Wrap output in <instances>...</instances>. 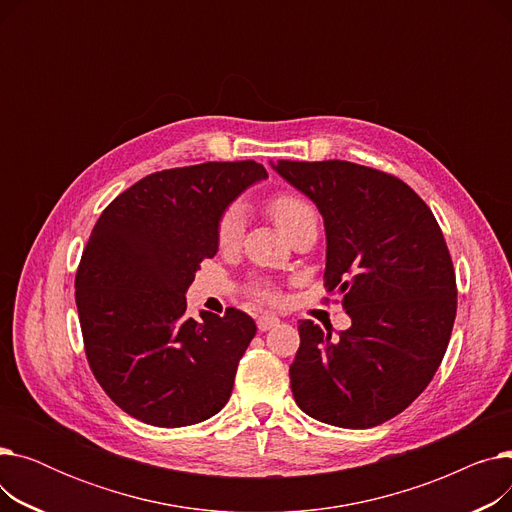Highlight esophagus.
I'll use <instances>...</instances> for the list:
<instances>
[{"instance_id": "34e87169", "label": "esophagus", "mask_w": 512, "mask_h": 512, "mask_svg": "<svg viewBox=\"0 0 512 512\" xmlns=\"http://www.w3.org/2000/svg\"><path fill=\"white\" fill-rule=\"evenodd\" d=\"M278 324H280V319H278L276 315H261V317L257 319V328H259L261 332L272 330V328H276Z\"/></svg>"}]
</instances>
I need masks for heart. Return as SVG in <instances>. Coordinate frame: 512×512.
<instances>
[{"mask_svg": "<svg viewBox=\"0 0 512 512\" xmlns=\"http://www.w3.org/2000/svg\"><path fill=\"white\" fill-rule=\"evenodd\" d=\"M267 209L274 215L278 228L288 234L307 220H317L313 205L294 193H278L267 203ZM245 230V211L240 205H230L218 222V245L222 249H234ZM253 294L263 303H278L280 294L274 286L259 282L253 286Z\"/></svg>", "mask_w": 512, "mask_h": 512, "instance_id": "heart-1", "label": "heart"}]
</instances>
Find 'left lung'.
Listing matches in <instances>:
<instances>
[{
  "label": "left lung",
  "instance_id": "obj_1",
  "mask_svg": "<svg viewBox=\"0 0 512 512\" xmlns=\"http://www.w3.org/2000/svg\"><path fill=\"white\" fill-rule=\"evenodd\" d=\"M274 170L324 218V280L353 321L338 336L301 321L292 396L317 421L380 425L427 388L446 353L456 280L444 234L413 188L386 172L340 159H280Z\"/></svg>",
  "mask_w": 512,
  "mask_h": 512
}]
</instances>
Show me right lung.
I'll list each match as a JSON object with an SVG mask.
<instances>
[{
  "mask_svg": "<svg viewBox=\"0 0 512 512\" xmlns=\"http://www.w3.org/2000/svg\"><path fill=\"white\" fill-rule=\"evenodd\" d=\"M257 161H207L145 176L103 209L76 272L89 367L130 417L184 427L220 413L257 326L234 307L186 315L184 294L218 253V222Z\"/></svg>",
  "mask_w": 512,
  "mask_h": 512,
  "instance_id": "1",
  "label": "right lung"
}]
</instances>
